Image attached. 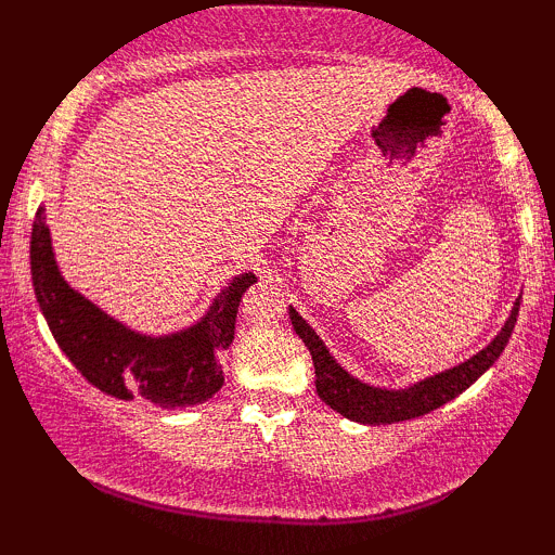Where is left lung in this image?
<instances>
[{"instance_id":"obj_1","label":"left lung","mask_w":555,"mask_h":555,"mask_svg":"<svg viewBox=\"0 0 555 555\" xmlns=\"http://www.w3.org/2000/svg\"><path fill=\"white\" fill-rule=\"evenodd\" d=\"M518 308L520 302H515L505 328L500 331V336L492 340L488 348H482L480 353L462 363V366H454L450 371H444V374L431 376L427 382H420L406 391L374 389V386L356 382L353 376H348L346 371L333 361V356L325 351V346L321 344V338L315 336V331L310 328L293 308L291 321L295 333H298L302 344L308 346L310 356H313L318 397H321L331 409H336L338 414H344L346 420L361 424H393L435 412V409L465 391L467 386H473L477 378L498 361V356L503 353L507 338H511V333L515 328V321H518Z\"/></svg>"}]
</instances>
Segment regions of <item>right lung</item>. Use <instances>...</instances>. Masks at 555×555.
Masks as SVG:
<instances>
[{
    "mask_svg": "<svg viewBox=\"0 0 555 555\" xmlns=\"http://www.w3.org/2000/svg\"><path fill=\"white\" fill-rule=\"evenodd\" d=\"M29 264L37 302L52 336L95 389L116 399L179 409L207 401L224 384L217 353L232 344L242 293L255 283L253 272L234 278L194 328L166 338H143L65 285L52 260L42 207L35 215Z\"/></svg>",
    "mask_w": 555,
    "mask_h": 555,
    "instance_id": "1",
    "label": "right lung"
}]
</instances>
